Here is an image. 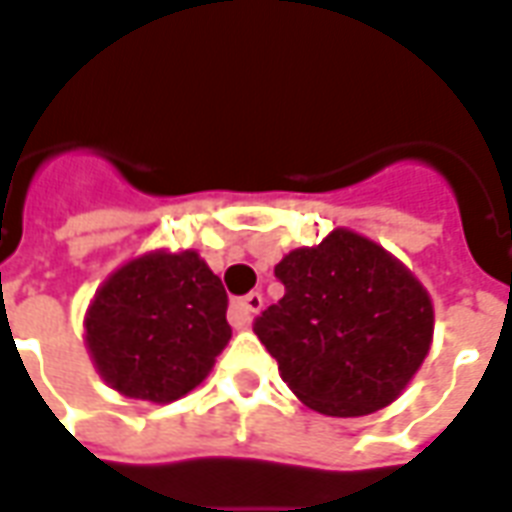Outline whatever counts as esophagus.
<instances>
[{
	"mask_svg": "<svg viewBox=\"0 0 512 512\" xmlns=\"http://www.w3.org/2000/svg\"><path fill=\"white\" fill-rule=\"evenodd\" d=\"M261 308H264V297H261L259 292H251L245 294V297H240V300H234L229 308L231 327H237V330L248 327V324L253 322V316H256Z\"/></svg>",
	"mask_w": 512,
	"mask_h": 512,
	"instance_id": "34e87169",
	"label": "esophagus"
}]
</instances>
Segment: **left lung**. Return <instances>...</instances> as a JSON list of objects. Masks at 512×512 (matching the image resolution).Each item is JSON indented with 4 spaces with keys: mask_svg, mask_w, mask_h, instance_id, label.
Masks as SVG:
<instances>
[{
    "mask_svg": "<svg viewBox=\"0 0 512 512\" xmlns=\"http://www.w3.org/2000/svg\"><path fill=\"white\" fill-rule=\"evenodd\" d=\"M281 300L253 322L302 404L360 417L404 393L434 338V305L382 245L335 229L275 267Z\"/></svg>",
    "mask_w": 512,
    "mask_h": 512,
    "instance_id": "obj_1",
    "label": "left lung"
}]
</instances>
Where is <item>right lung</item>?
<instances>
[{"instance_id":"obj_1","label":"right lung","mask_w":512,"mask_h":512,"mask_svg":"<svg viewBox=\"0 0 512 512\" xmlns=\"http://www.w3.org/2000/svg\"><path fill=\"white\" fill-rule=\"evenodd\" d=\"M229 297L196 251H155L108 275L89 305L98 374L138 401L169 404L207 379L229 343Z\"/></svg>"}]
</instances>
